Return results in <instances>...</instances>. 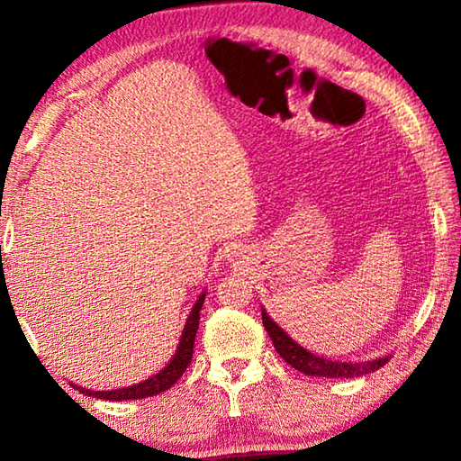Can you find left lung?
I'll use <instances>...</instances> for the list:
<instances>
[{"instance_id": "obj_1", "label": "left lung", "mask_w": 461, "mask_h": 461, "mask_svg": "<svg viewBox=\"0 0 461 461\" xmlns=\"http://www.w3.org/2000/svg\"><path fill=\"white\" fill-rule=\"evenodd\" d=\"M262 323L267 327L272 343H275L278 356L283 357L286 364H291L294 370H299L307 376H323V378H354V376H364V374H370L384 366L390 357H378V360L370 362H331L325 360V357H319L315 354L307 352L305 348H301L299 343H294L288 335L280 330V327L272 321L267 315V311L262 309Z\"/></svg>"}]
</instances>
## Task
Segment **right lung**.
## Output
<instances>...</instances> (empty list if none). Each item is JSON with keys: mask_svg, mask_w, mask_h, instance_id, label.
Instances as JSON below:
<instances>
[{"mask_svg": "<svg viewBox=\"0 0 461 461\" xmlns=\"http://www.w3.org/2000/svg\"><path fill=\"white\" fill-rule=\"evenodd\" d=\"M203 301H205V293H203L199 296V301L194 303L191 315H189V319H186V325H185V331L181 335V343H178L176 354L165 370L158 372L152 378L140 382V384L128 386V388H118V390L79 388L81 393L87 396H97V399H105V401H138V399H146V396H156V394L168 390L178 378L183 376L186 366L191 364L194 335H197V330H199V311L203 307Z\"/></svg>", "mask_w": 461, "mask_h": 461, "instance_id": "1", "label": "right lung"}]
</instances>
